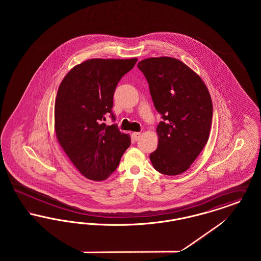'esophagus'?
<instances>
[{
	"label": "esophagus",
	"instance_id": "obj_1",
	"mask_svg": "<svg viewBox=\"0 0 261 261\" xmlns=\"http://www.w3.org/2000/svg\"><path fill=\"white\" fill-rule=\"evenodd\" d=\"M140 138H141V133H139V132H134V133L132 134V139H133L134 141H138Z\"/></svg>",
	"mask_w": 261,
	"mask_h": 261
}]
</instances>
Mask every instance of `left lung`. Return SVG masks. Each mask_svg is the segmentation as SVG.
<instances>
[{
	"mask_svg": "<svg viewBox=\"0 0 261 261\" xmlns=\"http://www.w3.org/2000/svg\"><path fill=\"white\" fill-rule=\"evenodd\" d=\"M138 67L163 119L156 128L158 149L149 160L160 173H183L208 141L213 112L210 92L199 75L177 59L149 58Z\"/></svg>",
	"mask_w": 261,
	"mask_h": 261,
	"instance_id": "8db88e82",
	"label": "left lung"
}]
</instances>
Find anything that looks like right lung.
I'll use <instances>...</instances> for the list:
<instances>
[{"label": "right lung", "mask_w": 261, "mask_h": 261, "mask_svg": "<svg viewBox=\"0 0 261 261\" xmlns=\"http://www.w3.org/2000/svg\"><path fill=\"white\" fill-rule=\"evenodd\" d=\"M138 59H91L75 65L65 75L55 102V130L58 142L79 172L93 181H103L117 168L130 136L112 119L113 95L123 75Z\"/></svg>", "instance_id": "add662e5"}]
</instances>
